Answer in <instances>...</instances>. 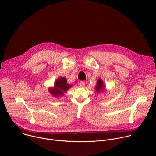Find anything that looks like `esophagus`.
Returning <instances> with one entry per match:
<instances>
[{
	"label": "esophagus",
	"instance_id": "1",
	"mask_svg": "<svg viewBox=\"0 0 156 156\" xmlns=\"http://www.w3.org/2000/svg\"><path fill=\"white\" fill-rule=\"evenodd\" d=\"M78 85H79V86H80V87H84L85 83H84V82H83V81H80V82L78 83Z\"/></svg>",
	"mask_w": 156,
	"mask_h": 156
}]
</instances>
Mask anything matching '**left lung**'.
<instances>
[{
	"mask_svg": "<svg viewBox=\"0 0 156 156\" xmlns=\"http://www.w3.org/2000/svg\"><path fill=\"white\" fill-rule=\"evenodd\" d=\"M104 83L102 81V80L99 78L98 80V83H97V85L96 86V91L97 92H99L101 90H102V89H104Z\"/></svg>",
	"mask_w": 156,
	"mask_h": 156,
	"instance_id": "obj_1",
	"label": "left lung"
}]
</instances>
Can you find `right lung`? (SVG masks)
Wrapping results in <instances>:
<instances>
[{"label":"right lung","mask_w":156,"mask_h":156,"mask_svg":"<svg viewBox=\"0 0 156 156\" xmlns=\"http://www.w3.org/2000/svg\"><path fill=\"white\" fill-rule=\"evenodd\" d=\"M72 86L66 83L65 78L60 77L55 82L54 88L50 89V93L55 97H58L63 95V93L67 91Z\"/></svg>","instance_id":"right-lung-1"}]
</instances>
